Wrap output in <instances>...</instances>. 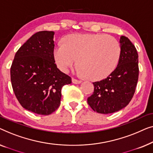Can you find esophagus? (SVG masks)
Returning a JSON list of instances; mask_svg holds the SVG:
<instances>
[{
    "label": "esophagus",
    "instance_id": "obj_1",
    "mask_svg": "<svg viewBox=\"0 0 153 153\" xmlns=\"http://www.w3.org/2000/svg\"><path fill=\"white\" fill-rule=\"evenodd\" d=\"M72 82L74 83V84H79L82 82L81 80H79V79H75L73 77L72 78Z\"/></svg>",
    "mask_w": 153,
    "mask_h": 153
}]
</instances>
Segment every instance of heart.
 Listing matches in <instances>:
<instances>
[{
	"instance_id": "1",
	"label": "heart",
	"mask_w": 153,
	"mask_h": 153,
	"mask_svg": "<svg viewBox=\"0 0 153 153\" xmlns=\"http://www.w3.org/2000/svg\"><path fill=\"white\" fill-rule=\"evenodd\" d=\"M121 49L114 37L104 34H73L53 50V59L64 73L77 63L79 72L91 80L109 76L117 67Z\"/></svg>"
}]
</instances>
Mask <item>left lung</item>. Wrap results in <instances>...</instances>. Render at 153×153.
I'll return each instance as SVG.
<instances>
[{
  "instance_id": "1",
  "label": "left lung",
  "mask_w": 153,
  "mask_h": 153,
  "mask_svg": "<svg viewBox=\"0 0 153 153\" xmlns=\"http://www.w3.org/2000/svg\"><path fill=\"white\" fill-rule=\"evenodd\" d=\"M120 57L116 69L104 79L93 82L94 91L87 98L94 111L111 114L129 104L134 96L139 77L138 53L130 40L120 38Z\"/></svg>"
}]
</instances>
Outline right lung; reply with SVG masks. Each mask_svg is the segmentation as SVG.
<instances>
[{
    "instance_id": "obj_1",
    "label": "right lung",
    "mask_w": 153,
    "mask_h": 153,
    "mask_svg": "<svg viewBox=\"0 0 153 153\" xmlns=\"http://www.w3.org/2000/svg\"><path fill=\"white\" fill-rule=\"evenodd\" d=\"M55 33L40 31L20 47L11 68L12 86L23 108L49 115L60 105L61 90L71 78L58 69L53 59Z\"/></svg>"
}]
</instances>
